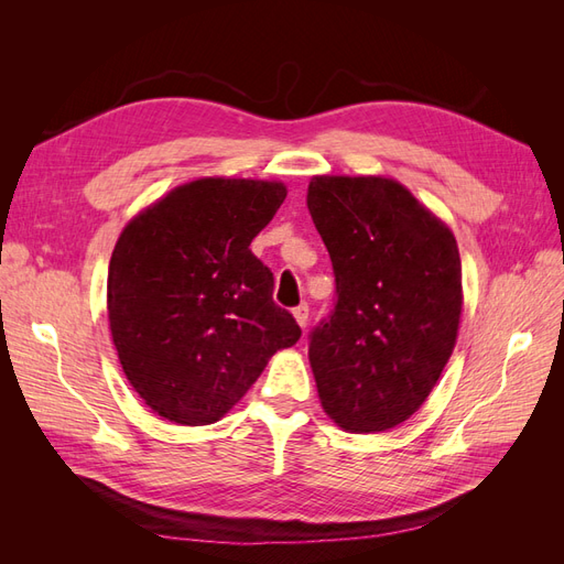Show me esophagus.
Returning a JSON list of instances; mask_svg holds the SVG:
<instances>
[{"instance_id":"esophagus-1","label":"esophagus","mask_w":564,"mask_h":564,"mask_svg":"<svg viewBox=\"0 0 564 564\" xmlns=\"http://www.w3.org/2000/svg\"><path fill=\"white\" fill-rule=\"evenodd\" d=\"M308 315H311V308H308V303H301V305H296L294 308V317H296V322H299V327H308Z\"/></svg>"}]
</instances>
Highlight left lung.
Returning <instances> with one entry per match:
<instances>
[{"mask_svg":"<svg viewBox=\"0 0 564 564\" xmlns=\"http://www.w3.org/2000/svg\"><path fill=\"white\" fill-rule=\"evenodd\" d=\"M308 209L336 278L334 311L308 346L319 402L346 431L395 429L431 395L456 344V240L392 178L315 176Z\"/></svg>","mask_w":564,"mask_h":564,"instance_id":"8db88e82","label":"left lung"}]
</instances>
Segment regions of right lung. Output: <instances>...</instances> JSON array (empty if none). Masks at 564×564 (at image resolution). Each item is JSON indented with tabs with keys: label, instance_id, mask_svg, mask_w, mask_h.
Segmentation results:
<instances>
[{
	"label": "right lung",
	"instance_id": "1",
	"mask_svg": "<svg viewBox=\"0 0 564 564\" xmlns=\"http://www.w3.org/2000/svg\"><path fill=\"white\" fill-rule=\"evenodd\" d=\"M284 197L278 181L199 178L119 235L108 270L112 344L152 412L214 423L301 338L294 315L272 301L270 268L249 249Z\"/></svg>",
	"mask_w": 564,
	"mask_h": 564
}]
</instances>
